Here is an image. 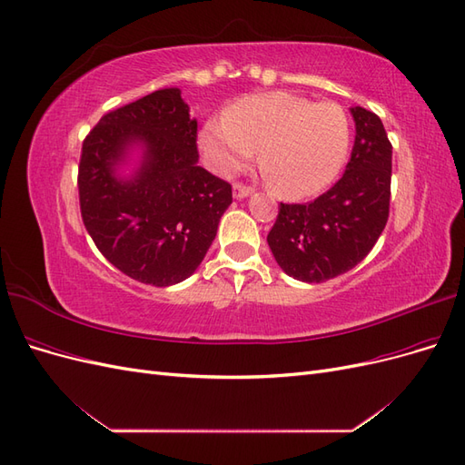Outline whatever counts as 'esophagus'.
<instances>
[{
    "label": "esophagus",
    "mask_w": 465,
    "mask_h": 465,
    "mask_svg": "<svg viewBox=\"0 0 465 465\" xmlns=\"http://www.w3.org/2000/svg\"><path fill=\"white\" fill-rule=\"evenodd\" d=\"M232 193H234V198L236 200H244V198H248V195L252 193V188H248V186H244V184H236L232 186Z\"/></svg>",
    "instance_id": "1"
}]
</instances>
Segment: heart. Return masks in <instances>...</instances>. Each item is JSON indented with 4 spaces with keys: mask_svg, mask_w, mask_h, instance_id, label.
<instances>
[{
    "mask_svg": "<svg viewBox=\"0 0 465 465\" xmlns=\"http://www.w3.org/2000/svg\"><path fill=\"white\" fill-rule=\"evenodd\" d=\"M351 143L347 112L335 103H312L287 91L260 93L232 103L224 116L205 122L200 145L224 176L254 161L275 192L304 200L326 190L345 164Z\"/></svg>",
    "mask_w": 465,
    "mask_h": 465,
    "instance_id": "heart-1",
    "label": "heart"
}]
</instances>
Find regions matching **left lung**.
Here are the masks:
<instances>
[{
	"mask_svg": "<svg viewBox=\"0 0 465 465\" xmlns=\"http://www.w3.org/2000/svg\"><path fill=\"white\" fill-rule=\"evenodd\" d=\"M355 145L343 176L311 203H281L267 244L281 270L323 283L364 260L390 213L391 143L374 112L353 106Z\"/></svg>",
	"mask_w": 465,
	"mask_h": 465,
	"instance_id": "1",
	"label": "left lung"
}]
</instances>
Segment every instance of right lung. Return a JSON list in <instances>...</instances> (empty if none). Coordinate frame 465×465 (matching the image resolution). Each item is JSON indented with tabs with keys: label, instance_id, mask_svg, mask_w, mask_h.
<instances>
[{
	"label": "right lung",
	"instance_id": "add662e5",
	"mask_svg": "<svg viewBox=\"0 0 465 465\" xmlns=\"http://www.w3.org/2000/svg\"><path fill=\"white\" fill-rule=\"evenodd\" d=\"M198 120L180 89L104 114L83 142L81 217L101 254L139 283L168 287L198 270L232 188L198 166ZM143 153L130 177L119 168Z\"/></svg>",
	"mask_w": 465,
	"mask_h": 465
}]
</instances>
